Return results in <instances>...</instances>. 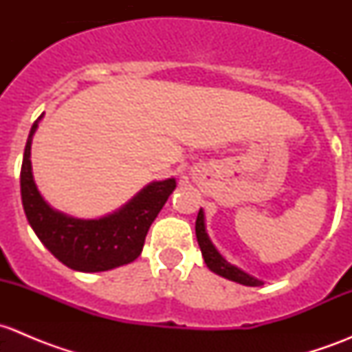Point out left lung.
Segmentation results:
<instances>
[{
	"label": "left lung",
	"instance_id": "obj_1",
	"mask_svg": "<svg viewBox=\"0 0 352 352\" xmlns=\"http://www.w3.org/2000/svg\"><path fill=\"white\" fill-rule=\"evenodd\" d=\"M196 236H197L199 248H201V254L202 257H204V262L209 267V271H212L214 274L221 276V278L230 279V281H235L243 286L264 285V281H261V279L247 274V272L242 271L240 267H236V265L228 264V261L219 254V250L214 247V243H212L211 239H209L208 232H206V218H204V211H202V208L199 209V214L196 219Z\"/></svg>",
	"mask_w": 352,
	"mask_h": 352
}]
</instances>
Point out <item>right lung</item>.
<instances>
[{
    "mask_svg": "<svg viewBox=\"0 0 352 352\" xmlns=\"http://www.w3.org/2000/svg\"><path fill=\"white\" fill-rule=\"evenodd\" d=\"M42 113L32 126L20 172L22 204L28 225L44 247L73 271L102 272L136 261L143 252L151 223L175 190V179L155 180L122 208L95 219L74 218L52 208L38 192L30 148Z\"/></svg>",
    "mask_w": 352,
    "mask_h": 352,
    "instance_id": "add662e5",
    "label": "right lung"
}]
</instances>
